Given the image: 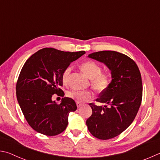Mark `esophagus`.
I'll return each instance as SVG.
<instances>
[{
  "mask_svg": "<svg viewBox=\"0 0 160 160\" xmlns=\"http://www.w3.org/2000/svg\"><path fill=\"white\" fill-rule=\"evenodd\" d=\"M76 104H77V107H78V108H80V107H83V105H84V104H81V103L78 102H76Z\"/></svg>",
  "mask_w": 160,
  "mask_h": 160,
  "instance_id": "34e87169",
  "label": "esophagus"
}]
</instances>
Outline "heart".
<instances>
[{
    "label": "heart",
    "instance_id": "heart-1",
    "mask_svg": "<svg viewBox=\"0 0 160 160\" xmlns=\"http://www.w3.org/2000/svg\"><path fill=\"white\" fill-rule=\"evenodd\" d=\"M81 69L91 79L92 86L94 90L98 92H102L106 90L110 82L109 75L102 73V68L93 61H87L81 65ZM71 71L70 67L64 70L62 80L63 82H66L68 78ZM68 96L70 98L78 102H85L92 98L93 94L88 90H72L68 92Z\"/></svg>",
    "mask_w": 160,
    "mask_h": 160
}]
</instances>
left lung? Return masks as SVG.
<instances>
[{"mask_svg": "<svg viewBox=\"0 0 160 160\" xmlns=\"http://www.w3.org/2000/svg\"><path fill=\"white\" fill-rule=\"evenodd\" d=\"M88 57L109 69L112 81L97 99V102L109 107L90 104L92 114L86 124L97 138H113L131 125L138 112L142 96L141 75L131 58L116 51H98L89 54Z\"/></svg>", "mask_w": 160, "mask_h": 160, "instance_id": "left-lung-1", "label": "left lung"}]
</instances>
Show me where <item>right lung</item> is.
<instances>
[{
  "mask_svg": "<svg viewBox=\"0 0 160 160\" xmlns=\"http://www.w3.org/2000/svg\"><path fill=\"white\" fill-rule=\"evenodd\" d=\"M84 53L44 48L24 64L16 85V95L27 121L34 131L53 136L66 130L69 113L77 109L76 104L65 97L58 104L52 96L55 93L64 96L59 88L63 85L64 70Z\"/></svg>",
  "mask_w": 160,
  "mask_h": 160,
  "instance_id": "right-lung-1",
  "label": "right lung"
}]
</instances>
